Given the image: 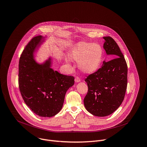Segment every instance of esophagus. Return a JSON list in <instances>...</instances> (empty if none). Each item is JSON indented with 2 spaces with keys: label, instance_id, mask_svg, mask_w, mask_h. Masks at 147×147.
<instances>
[{
  "label": "esophagus",
  "instance_id": "1",
  "mask_svg": "<svg viewBox=\"0 0 147 147\" xmlns=\"http://www.w3.org/2000/svg\"><path fill=\"white\" fill-rule=\"evenodd\" d=\"M81 81V79L78 76H76V78H75V82H80Z\"/></svg>",
  "mask_w": 147,
  "mask_h": 147
}]
</instances>
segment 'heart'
Listing matches in <instances>:
<instances>
[{
  "label": "heart",
  "mask_w": 147,
  "mask_h": 147,
  "mask_svg": "<svg viewBox=\"0 0 147 147\" xmlns=\"http://www.w3.org/2000/svg\"><path fill=\"white\" fill-rule=\"evenodd\" d=\"M102 56V49L99 44L80 42L71 51L69 58L71 61H78L79 67L83 71L90 73L99 69Z\"/></svg>",
  "instance_id": "b5f03b06"
}]
</instances>
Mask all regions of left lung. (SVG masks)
Here are the masks:
<instances>
[{
  "label": "left lung",
  "instance_id": "left-lung-1",
  "mask_svg": "<svg viewBox=\"0 0 147 147\" xmlns=\"http://www.w3.org/2000/svg\"><path fill=\"white\" fill-rule=\"evenodd\" d=\"M103 38L107 54L115 58L104 61L102 67L85 80L88 90L84 99V106L97 117L109 115L121 106L127 84V66L119 46L112 37Z\"/></svg>",
  "mask_w": 147,
  "mask_h": 147
}]
</instances>
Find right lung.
Segmentation results:
<instances>
[{
    "label": "right lung",
    "mask_w": 147,
    "mask_h": 147,
    "mask_svg": "<svg viewBox=\"0 0 147 147\" xmlns=\"http://www.w3.org/2000/svg\"><path fill=\"white\" fill-rule=\"evenodd\" d=\"M43 37H33L23 50L19 61L18 85L28 107L41 117H51L62 109L65 96L74 84V77L54 71L50 58L42 65L33 59L35 49Z\"/></svg>",
    "instance_id": "right-lung-1"
}]
</instances>
